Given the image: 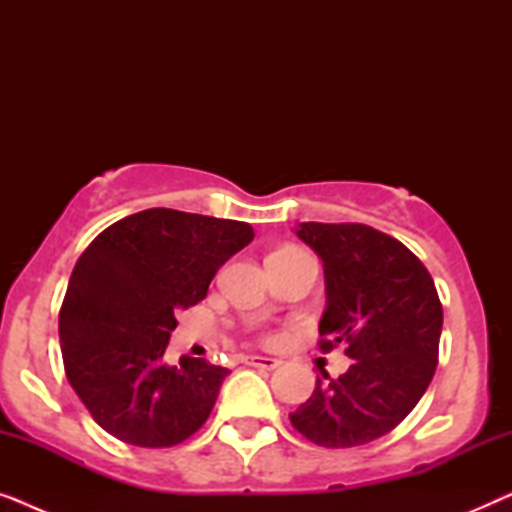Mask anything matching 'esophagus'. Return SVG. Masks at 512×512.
I'll use <instances>...</instances> for the list:
<instances>
[{
    "label": "esophagus",
    "mask_w": 512,
    "mask_h": 512,
    "mask_svg": "<svg viewBox=\"0 0 512 512\" xmlns=\"http://www.w3.org/2000/svg\"><path fill=\"white\" fill-rule=\"evenodd\" d=\"M244 363H247V366H254V368H265V370H272V368H277L279 363V359H275V356H256V354H251V356H244L242 359Z\"/></svg>",
    "instance_id": "1"
}]
</instances>
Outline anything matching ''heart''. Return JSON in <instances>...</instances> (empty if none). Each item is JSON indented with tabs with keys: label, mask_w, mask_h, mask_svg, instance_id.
I'll use <instances>...</instances> for the list:
<instances>
[{
	"label": "heart",
	"mask_w": 512,
	"mask_h": 512,
	"mask_svg": "<svg viewBox=\"0 0 512 512\" xmlns=\"http://www.w3.org/2000/svg\"><path fill=\"white\" fill-rule=\"evenodd\" d=\"M284 249H291V247H284ZM277 251H282V249H277Z\"/></svg>",
	"instance_id": "obj_1"
}]
</instances>
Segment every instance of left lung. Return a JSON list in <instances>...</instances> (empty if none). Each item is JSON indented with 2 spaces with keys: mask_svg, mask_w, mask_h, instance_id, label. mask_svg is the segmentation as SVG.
I'll return each instance as SVG.
<instances>
[{
  "mask_svg": "<svg viewBox=\"0 0 512 512\" xmlns=\"http://www.w3.org/2000/svg\"><path fill=\"white\" fill-rule=\"evenodd\" d=\"M300 240L324 261L321 352L345 345V375L317 380L291 412L300 436L321 447H359L396 429L438 366L443 305L424 263L396 237L363 223H300Z\"/></svg>",
  "mask_w": 512,
  "mask_h": 512,
  "instance_id": "1",
  "label": "left lung"
}]
</instances>
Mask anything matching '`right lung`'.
I'll return each instance as SVG.
<instances>
[{"mask_svg": "<svg viewBox=\"0 0 512 512\" xmlns=\"http://www.w3.org/2000/svg\"><path fill=\"white\" fill-rule=\"evenodd\" d=\"M251 240L244 221L153 207L88 244L60 307V347L69 384L104 431L172 447L207 422L228 368L188 356L167 366L165 349L177 310L198 305Z\"/></svg>", "mask_w": 512, "mask_h": 512, "instance_id": "obj_1", "label": "right lung"}]
</instances>
